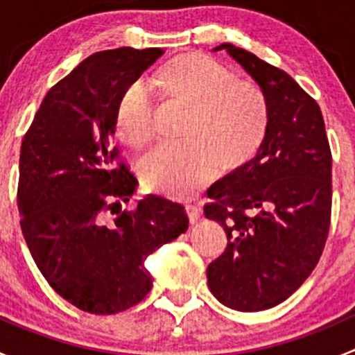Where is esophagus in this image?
Returning a JSON list of instances; mask_svg holds the SVG:
<instances>
[{"label":"esophagus","mask_w":355,"mask_h":355,"mask_svg":"<svg viewBox=\"0 0 355 355\" xmlns=\"http://www.w3.org/2000/svg\"><path fill=\"white\" fill-rule=\"evenodd\" d=\"M185 209H187L189 220H191L192 223H196V221L200 218V213H202V209H200L199 204H187V206H185Z\"/></svg>","instance_id":"34e87169"}]
</instances>
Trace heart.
Listing matches in <instances>:
<instances>
[{
  "mask_svg": "<svg viewBox=\"0 0 355 355\" xmlns=\"http://www.w3.org/2000/svg\"><path fill=\"white\" fill-rule=\"evenodd\" d=\"M149 85L164 101L189 110L180 128L184 142L157 146L141 164L146 187L170 198H191L216 170L247 166L266 141L270 101L250 80L199 53H184L156 68ZM114 128L121 142L141 149L155 139L148 92L130 85L120 98Z\"/></svg>",
  "mask_w": 355,
  "mask_h": 355,
  "instance_id": "obj_1",
  "label": "heart"
}]
</instances>
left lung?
Wrapping results in <instances>:
<instances>
[{"mask_svg":"<svg viewBox=\"0 0 355 355\" xmlns=\"http://www.w3.org/2000/svg\"><path fill=\"white\" fill-rule=\"evenodd\" d=\"M225 51L270 101V130L257 156L207 192L204 214L228 245L207 266V287L244 313L287 300L313 273L331 214V153L318 103L280 68L230 42Z\"/></svg>","mask_w":355,"mask_h":355,"instance_id":"left-lung-1","label":"left lung"}]
</instances>
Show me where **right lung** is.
<instances>
[{
	"instance_id": "1",
	"label": "right lung",
	"mask_w": 355,
	"mask_h": 355,
	"mask_svg": "<svg viewBox=\"0 0 355 355\" xmlns=\"http://www.w3.org/2000/svg\"><path fill=\"white\" fill-rule=\"evenodd\" d=\"M157 48L94 53L53 85L20 148L19 211L28 250L56 293L114 314L153 287L144 261L189 228L182 204L148 196L121 211L137 178L118 159L114 113Z\"/></svg>"
}]
</instances>
